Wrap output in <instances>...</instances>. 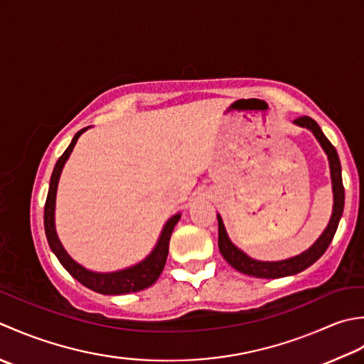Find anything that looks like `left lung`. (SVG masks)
<instances>
[{"label":"left lung","instance_id":"left-lung-1","mask_svg":"<svg viewBox=\"0 0 364 364\" xmlns=\"http://www.w3.org/2000/svg\"><path fill=\"white\" fill-rule=\"evenodd\" d=\"M295 124H299V125H301V127H306L313 132L316 138L318 139V143L322 144L323 151L328 155L330 169H331V182H333V196H335L331 220H330L327 229L323 231V234L318 237L317 242L309 250H306L305 253H301V255L291 257V259H286V261L261 262V261H255V259L248 257L243 253V251H240L235 247V245H232V242L229 240V237L226 234L223 221H221V217L218 215V248L226 261L231 264L235 270L245 273V275L257 277V278H281V277L295 275V273L306 270L309 265H313L317 259L321 257L325 251H327L328 245L333 240V237H335L341 215H343L344 185H343V176H341V163H339V157H338L335 146L330 143L328 138L323 135L321 127L317 125V122L314 119H311L309 116L296 117Z\"/></svg>","mask_w":364,"mask_h":364}]
</instances>
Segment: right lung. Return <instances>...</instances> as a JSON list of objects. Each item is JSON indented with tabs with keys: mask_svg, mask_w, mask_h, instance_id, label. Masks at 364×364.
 <instances>
[{
	"mask_svg": "<svg viewBox=\"0 0 364 364\" xmlns=\"http://www.w3.org/2000/svg\"><path fill=\"white\" fill-rule=\"evenodd\" d=\"M86 129L87 127L77 132V135L73 136L68 149H65L61 157L58 159L53 174H51L50 188H48V195L46 201V210H43V225H46L47 240L50 243V248L53 250V253L59 259V262L63 264L64 269L68 270L77 281H80L81 284L91 289V291L105 294V295H121V294L143 291V289L152 286L155 281L159 279L163 267H165L168 250H169V239H171L173 229L177 221H179L181 215H174V217L165 225L157 247L154 248L152 253L147 256L143 262H139L135 267H130V269L114 272V273L87 272L75 261H72L70 256L65 253V250L63 248L61 242L58 240V235L55 231V198H56L58 181H59V176H61L65 160L69 159V155L73 149V146H75L77 139Z\"/></svg>",
	"mask_w": 364,
	"mask_h": 364,
	"instance_id": "obj_1",
	"label": "right lung"
}]
</instances>
